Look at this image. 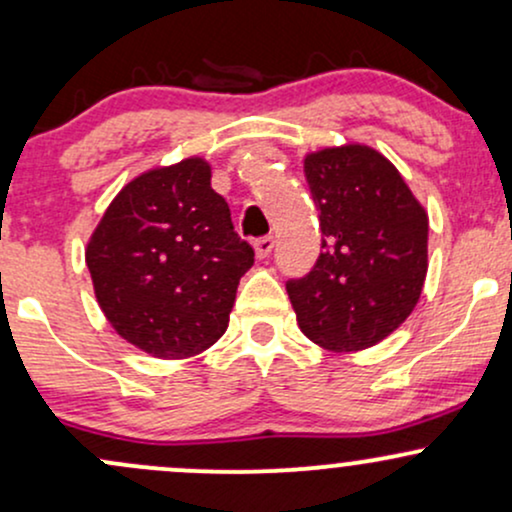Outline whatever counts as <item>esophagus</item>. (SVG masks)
I'll list each match as a JSON object with an SVG mask.
<instances>
[{
    "label": "esophagus",
    "instance_id": "34e87169",
    "mask_svg": "<svg viewBox=\"0 0 512 512\" xmlns=\"http://www.w3.org/2000/svg\"><path fill=\"white\" fill-rule=\"evenodd\" d=\"M272 250H274V238H260V240H255V257L257 260H267L269 255H272Z\"/></svg>",
    "mask_w": 512,
    "mask_h": 512
}]
</instances>
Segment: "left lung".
<instances>
[{
    "label": "left lung",
    "instance_id": "left-lung-1",
    "mask_svg": "<svg viewBox=\"0 0 512 512\" xmlns=\"http://www.w3.org/2000/svg\"><path fill=\"white\" fill-rule=\"evenodd\" d=\"M320 211L315 269L289 281L298 327L310 342L349 354L390 337L419 303L428 272V211L395 163L368 144L305 154Z\"/></svg>",
    "mask_w": 512,
    "mask_h": 512
}]
</instances>
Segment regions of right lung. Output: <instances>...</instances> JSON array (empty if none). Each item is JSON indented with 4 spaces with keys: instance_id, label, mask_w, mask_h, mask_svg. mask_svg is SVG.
<instances>
[{
    "instance_id": "add662e5",
    "label": "right lung",
    "mask_w": 512,
    "mask_h": 512,
    "mask_svg": "<svg viewBox=\"0 0 512 512\" xmlns=\"http://www.w3.org/2000/svg\"><path fill=\"white\" fill-rule=\"evenodd\" d=\"M252 262L255 252L233 231L202 156L129 180L86 243L105 320L125 342L163 361L219 342Z\"/></svg>"
}]
</instances>
